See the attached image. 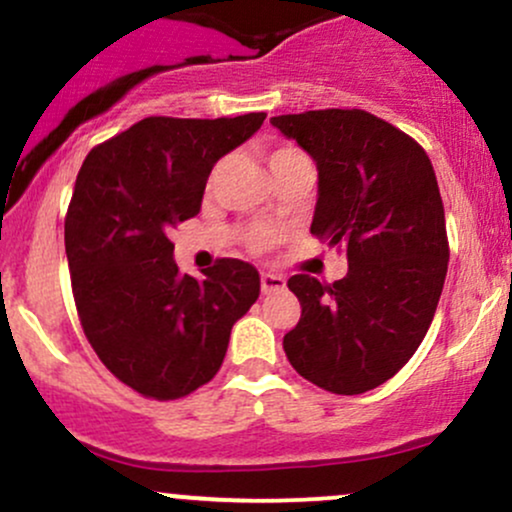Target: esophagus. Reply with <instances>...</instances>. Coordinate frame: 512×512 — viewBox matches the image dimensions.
<instances>
[{"mask_svg":"<svg viewBox=\"0 0 512 512\" xmlns=\"http://www.w3.org/2000/svg\"><path fill=\"white\" fill-rule=\"evenodd\" d=\"M260 284H262V293H274L281 291L286 286V279L276 272H262L260 274Z\"/></svg>","mask_w":512,"mask_h":512,"instance_id":"esophagus-1","label":"esophagus"}]
</instances>
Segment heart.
Returning <instances> with one entry per match:
<instances>
[{
    "label": "heart",
    "instance_id": "1",
    "mask_svg": "<svg viewBox=\"0 0 512 512\" xmlns=\"http://www.w3.org/2000/svg\"><path fill=\"white\" fill-rule=\"evenodd\" d=\"M298 158H308L303 154L298 146H291V144H281V146H274L272 151L267 154V163L269 168H272V173H276V170H281L284 166H289V163L298 161ZM248 245L250 250L255 252H262L267 248H272V245L276 243V240L281 238V233L276 231V228L272 226H252L248 231Z\"/></svg>",
    "mask_w": 512,
    "mask_h": 512
}]
</instances>
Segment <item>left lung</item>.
<instances>
[{
    "label": "left lung",
    "instance_id": "obj_1",
    "mask_svg": "<svg viewBox=\"0 0 512 512\" xmlns=\"http://www.w3.org/2000/svg\"><path fill=\"white\" fill-rule=\"evenodd\" d=\"M317 166L310 233L342 248L334 284L296 274L301 320L284 337L305 380L361 395L390 380L424 342L448 274V233L431 158L409 134L366 110L272 117Z\"/></svg>",
    "mask_w": 512,
    "mask_h": 512
}]
</instances>
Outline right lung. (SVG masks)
Listing matches in <instances>:
<instances>
[{
  "mask_svg": "<svg viewBox=\"0 0 512 512\" xmlns=\"http://www.w3.org/2000/svg\"><path fill=\"white\" fill-rule=\"evenodd\" d=\"M264 117H144L93 146L76 175L64 219L76 313L103 366L139 395L168 402L207 385L260 296L248 262L180 274L168 231L199 214L214 163Z\"/></svg>",
  "mask_w": 512,
  "mask_h": 512,
  "instance_id": "obj_1",
  "label": "right lung"
}]
</instances>
